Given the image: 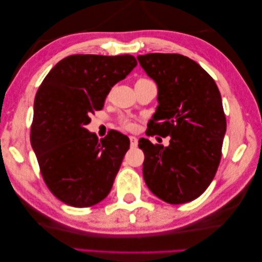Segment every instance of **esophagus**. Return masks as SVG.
<instances>
[{
  "mask_svg": "<svg viewBox=\"0 0 262 262\" xmlns=\"http://www.w3.org/2000/svg\"><path fill=\"white\" fill-rule=\"evenodd\" d=\"M129 141H130V147L134 148V147L137 146L138 141H137V138L135 136H129Z\"/></svg>",
  "mask_w": 262,
  "mask_h": 262,
  "instance_id": "obj_1",
  "label": "esophagus"
}]
</instances>
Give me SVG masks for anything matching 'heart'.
Returning a JSON list of instances; mask_svg holds the SVG:
<instances>
[{"label": "heart", "mask_w": 262, "mask_h": 262, "mask_svg": "<svg viewBox=\"0 0 262 262\" xmlns=\"http://www.w3.org/2000/svg\"><path fill=\"white\" fill-rule=\"evenodd\" d=\"M146 79H138L137 82H141V81H145ZM136 82V83H137ZM119 124L122 128H125V129H128V130H132L134 129L135 128V121L133 118H130V117H120L119 118Z\"/></svg>", "instance_id": "1"}]
</instances>
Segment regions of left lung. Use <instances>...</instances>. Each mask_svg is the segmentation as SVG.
Masks as SVG:
<instances>
[{"instance_id": "8db88e82", "label": "left lung", "mask_w": 262, "mask_h": 262, "mask_svg": "<svg viewBox=\"0 0 262 262\" xmlns=\"http://www.w3.org/2000/svg\"><path fill=\"white\" fill-rule=\"evenodd\" d=\"M137 59L159 90L146 135L170 136L166 147L138 141L145 155L144 180L165 203L191 202L208 188L221 162L226 118L220 90L202 66L183 55L154 53Z\"/></svg>"}]
</instances>
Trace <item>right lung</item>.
<instances>
[{
  "label": "right lung",
  "mask_w": 262,
  "mask_h": 262,
  "mask_svg": "<svg viewBox=\"0 0 262 262\" xmlns=\"http://www.w3.org/2000/svg\"><path fill=\"white\" fill-rule=\"evenodd\" d=\"M137 65L132 55H71L54 66L39 86L30 142L43 181L55 197L90 207L111 190L129 148V138L111 130L99 141L85 126L103 108L116 83Z\"/></svg>",
  "instance_id": "right-lung-1"
}]
</instances>
